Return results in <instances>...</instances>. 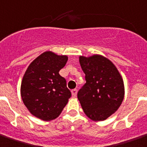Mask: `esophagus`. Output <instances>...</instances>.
I'll return each mask as SVG.
<instances>
[{
    "instance_id": "esophagus-1",
    "label": "esophagus",
    "mask_w": 147,
    "mask_h": 147,
    "mask_svg": "<svg viewBox=\"0 0 147 147\" xmlns=\"http://www.w3.org/2000/svg\"><path fill=\"white\" fill-rule=\"evenodd\" d=\"M77 89H72L71 90V95H72V96L73 97H76V95H77Z\"/></svg>"
}]
</instances>
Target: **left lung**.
Returning a JSON list of instances; mask_svg holds the SVG:
<instances>
[{"mask_svg":"<svg viewBox=\"0 0 147 147\" xmlns=\"http://www.w3.org/2000/svg\"><path fill=\"white\" fill-rule=\"evenodd\" d=\"M86 84L78 92L84 113L93 121H103L116 112L125 94L120 73L112 61L100 55L80 56Z\"/></svg>","mask_w":147,"mask_h":147,"instance_id":"left-lung-1","label":"left lung"}]
</instances>
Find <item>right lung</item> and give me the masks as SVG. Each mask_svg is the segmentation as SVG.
I'll list each match as a JSON object with an SVG mask.
<instances>
[{
	"mask_svg": "<svg viewBox=\"0 0 147 147\" xmlns=\"http://www.w3.org/2000/svg\"><path fill=\"white\" fill-rule=\"evenodd\" d=\"M67 61L66 55L45 51L29 65L23 76L21 86L23 102L33 116L41 120L57 118L71 97L66 80L59 75Z\"/></svg>",
	"mask_w": 147,
	"mask_h": 147,
	"instance_id": "1",
	"label": "right lung"
}]
</instances>
